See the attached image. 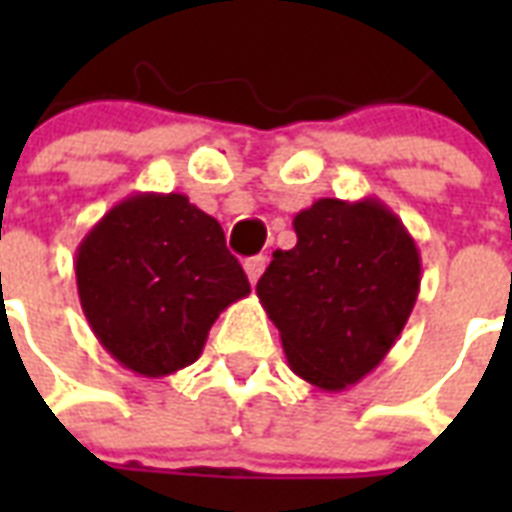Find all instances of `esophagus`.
<instances>
[{
	"mask_svg": "<svg viewBox=\"0 0 512 512\" xmlns=\"http://www.w3.org/2000/svg\"><path fill=\"white\" fill-rule=\"evenodd\" d=\"M265 265H268V257L265 255H255V257H249V260H244V271H247L249 284H257V279L263 276Z\"/></svg>",
	"mask_w": 512,
	"mask_h": 512,
	"instance_id": "1",
	"label": "esophagus"
}]
</instances>
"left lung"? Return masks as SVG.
<instances>
[{
	"label": "left lung",
	"instance_id": "1",
	"mask_svg": "<svg viewBox=\"0 0 512 512\" xmlns=\"http://www.w3.org/2000/svg\"><path fill=\"white\" fill-rule=\"evenodd\" d=\"M297 244L273 252L257 297L289 369L340 393L377 369L420 295V249L380 199H319L297 212Z\"/></svg>",
	"mask_w": 512,
	"mask_h": 512
}]
</instances>
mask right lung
I'll list each match as a JSON object with an SVG mask.
<instances>
[{
  "mask_svg": "<svg viewBox=\"0 0 512 512\" xmlns=\"http://www.w3.org/2000/svg\"><path fill=\"white\" fill-rule=\"evenodd\" d=\"M79 303L98 342L130 372L191 366L220 313L249 295L223 228L183 193H132L76 247Z\"/></svg>",
  "mask_w": 512,
  "mask_h": 512,
  "instance_id": "add662e5",
  "label": "right lung"
}]
</instances>
